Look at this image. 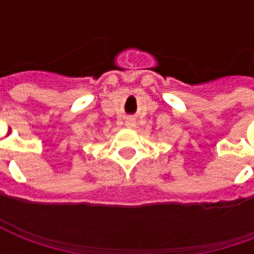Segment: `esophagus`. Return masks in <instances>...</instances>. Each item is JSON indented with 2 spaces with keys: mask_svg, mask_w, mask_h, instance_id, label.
I'll use <instances>...</instances> for the list:
<instances>
[{
  "mask_svg": "<svg viewBox=\"0 0 254 254\" xmlns=\"http://www.w3.org/2000/svg\"><path fill=\"white\" fill-rule=\"evenodd\" d=\"M126 126H127V127H134V126H135L134 119H127V120H126Z\"/></svg>",
  "mask_w": 254,
  "mask_h": 254,
  "instance_id": "1",
  "label": "esophagus"
}]
</instances>
